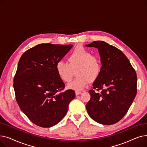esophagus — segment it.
Segmentation results:
<instances>
[{"mask_svg": "<svg viewBox=\"0 0 147 147\" xmlns=\"http://www.w3.org/2000/svg\"><path fill=\"white\" fill-rule=\"evenodd\" d=\"M81 94V92L80 91H76V95H79Z\"/></svg>", "mask_w": 147, "mask_h": 147, "instance_id": "esophagus-1", "label": "esophagus"}]
</instances>
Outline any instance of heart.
Instances as JSON below:
<instances>
[{
	"instance_id": "heart-1",
	"label": "heart",
	"mask_w": 147,
	"mask_h": 147,
	"mask_svg": "<svg viewBox=\"0 0 147 147\" xmlns=\"http://www.w3.org/2000/svg\"><path fill=\"white\" fill-rule=\"evenodd\" d=\"M68 64L63 61L56 64V71L59 78L64 82L70 81L73 71L77 68L78 78L69 82L67 87L76 91L85 88L90 81L95 80L101 73V61L96 57L92 56L91 52L83 48H76L68 58Z\"/></svg>"
}]
</instances>
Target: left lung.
Wrapping results in <instances>:
<instances>
[{
    "label": "left lung",
    "mask_w": 147,
    "mask_h": 147,
    "mask_svg": "<svg viewBox=\"0 0 147 147\" xmlns=\"http://www.w3.org/2000/svg\"><path fill=\"white\" fill-rule=\"evenodd\" d=\"M86 47L98 49L101 71L89 90L86 107L89 116L105 125L115 124L127 112L136 95L137 76L130 61L120 50L103 41H94Z\"/></svg>",
    "instance_id": "left-lung-1"
}]
</instances>
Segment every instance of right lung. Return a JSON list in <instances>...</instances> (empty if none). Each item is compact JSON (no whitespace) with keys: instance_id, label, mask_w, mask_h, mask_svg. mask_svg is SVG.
Returning a JSON list of instances; mask_svg holds the SVG:
<instances>
[{"instance_id":"right-lung-1","label":"right lung","mask_w":147,"mask_h":147,"mask_svg":"<svg viewBox=\"0 0 147 147\" xmlns=\"http://www.w3.org/2000/svg\"><path fill=\"white\" fill-rule=\"evenodd\" d=\"M73 46L42 43L26 51L20 59L13 79L15 97L22 111L38 126L57 125L76 97L71 89L58 93L65 84L55 69Z\"/></svg>"}]
</instances>
